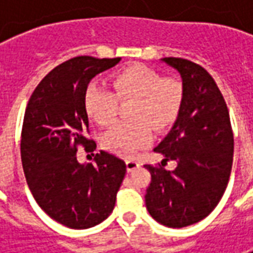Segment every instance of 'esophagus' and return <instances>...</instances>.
Returning a JSON list of instances; mask_svg holds the SVG:
<instances>
[{"mask_svg": "<svg viewBox=\"0 0 253 253\" xmlns=\"http://www.w3.org/2000/svg\"><path fill=\"white\" fill-rule=\"evenodd\" d=\"M138 167H139V163H138L135 159H127L126 160V168L128 172H131V170L137 169Z\"/></svg>", "mask_w": 253, "mask_h": 253, "instance_id": "obj_1", "label": "esophagus"}]
</instances>
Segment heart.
<instances>
[{"mask_svg": "<svg viewBox=\"0 0 253 253\" xmlns=\"http://www.w3.org/2000/svg\"><path fill=\"white\" fill-rule=\"evenodd\" d=\"M114 90L92 84L85 92V110L96 123L115 121L119 101H130L131 121L119 122L103 137V146L119 156H131L150 143L154 131H164L176 122L184 103V85L164 78L145 65H131L112 77Z\"/></svg>", "mask_w": 253, "mask_h": 253, "instance_id": "obj_1", "label": "heart"}]
</instances>
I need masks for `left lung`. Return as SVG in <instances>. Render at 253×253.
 Instances as JSON below:
<instances>
[{"mask_svg":"<svg viewBox=\"0 0 253 253\" xmlns=\"http://www.w3.org/2000/svg\"><path fill=\"white\" fill-rule=\"evenodd\" d=\"M163 61L180 73L186 96L175 126L154 152L177 167L145 165L152 175L145 202L157 222L184 228L206 218L221 201L233 164V130L225 99L207 70L184 58Z\"/></svg>","mask_w":253,"mask_h":253,"instance_id":"left-lung-1","label":"left lung"}]
</instances>
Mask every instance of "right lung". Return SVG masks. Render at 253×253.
<instances>
[{
  "instance_id": "1",
  "label": "right lung",
  "mask_w": 253,
  "mask_h": 253,
  "mask_svg": "<svg viewBox=\"0 0 253 253\" xmlns=\"http://www.w3.org/2000/svg\"><path fill=\"white\" fill-rule=\"evenodd\" d=\"M121 58L74 57L54 67L36 86L21 128V163L36 203L54 221L72 229L103 222L115 207L126 175L125 161L107 152L80 164L78 146L93 152L85 92L89 81Z\"/></svg>"
}]
</instances>
